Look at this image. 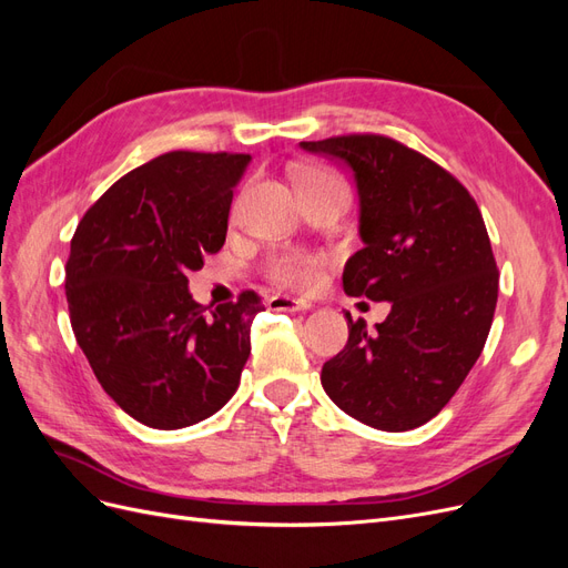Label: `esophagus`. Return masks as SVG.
<instances>
[{
	"label": "esophagus",
	"mask_w": 568,
	"mask_h": 568,
	"mask_svg": "<svg viewBox=\"0 0 568 568\" xmlns=\"http://www.w3.org/2000/svg\"><path fill=\"white\" fill-rule=\"evenodd\" d=\"M270 311H284V313H298V311H311L313 303L307 301H298V298H291V296H272L267 301Z\"/></svg>",
	"instance_id": "1"
}]
</instances>
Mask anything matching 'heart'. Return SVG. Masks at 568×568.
I'll return each mask as SVG.
<instances>
[{
  "instance_id": "heart-1",
  "label": "heart",
  "mask_w": 568,
  "mask_h": 568,
  "mask_svg": "<svg viewBox=\"0 0 568 568\" xmlns=\"http://www.w3.org/2000/svg\"><path fill=\"white\" fill-rule=\"evenodd\" d=\"M343 186V180L326 168H305L298 178L301 196H311L326 192V189ZM326 255L311 253V251H298L288 248L280 251L267 257L265 272L267 277L291 291H313L324 280V267H326Z\"/></svg>"
}]
</instances>
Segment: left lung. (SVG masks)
<instances>
[{
    "label": "left lung",
    "instance_id": "1",
    "mask_svg": "<svg viewBox=\"0 0 568 568\" xmlns=\"http://www.w3.org/2000/svg\"><path fill=\"white\" fill-rule=\"evenodd\" d=\"M353 170L363 248L343 291L388 301L367 332L348 320V343L322 367L326 395L367 426L407 432L448 405L486 346L497 265L471 194L419 151L384 134L301 142Z\"/></svg>",
    "mask_w": 568,
    "mask_h": 568
}]
</instances>
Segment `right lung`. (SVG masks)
Instances as JSON below:
<instances>
[{"mask_svg":"<svg viewBox=\"0 0 568 568\" xmlns=\"http://www.w3.org/2000/svg\"><path fill=\"white\" fill-rule=\"evenodd\" d=\"M248 153L170 151L111 184L82 215L65 263L71 326L120 409L151 428L209 419L239 388L261 296L205 311L189 270L227 236Z\"/></svg>","mask_w":568,"mask_h":568,"instance_id":"obj_1","label":"right lung"}]
</instances>
